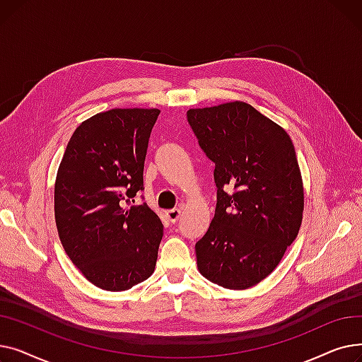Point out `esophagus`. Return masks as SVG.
Masks as SVG:
<instances>
[{"instance_id": "1", "label": "esophagus", "mask_w": 362, "mask_h": 362, "mask_svg": "<svg viewBox=\"0 0 362 362\" xmlns=\"http://www.w3.org/2000/svg\"><path fill=\"white\" fill-rule=\"evenodd\" d=\"M165 217L171 221V223H176L180 217V210L179 208H173V210H168L165 211Z\"/></svg>"}]
</instances>
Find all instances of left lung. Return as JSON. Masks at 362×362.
Segmentation results:
<instances>
[{
  "instance_id": "obj_1",
  "label": "left lung",
  "mask_w": 362,
  "mask_h": 362,
  "mask_svg": "<svg viewBox=\"0 0 362 362\" xmlns=\"http://www.w3.org/2000/svg\"><path fill=\"white\" fill-rule=\"evenodd\" d=\"M187 122L214 164L217 206L195 245L199 273L243 291L264 280L296 239L303 183L291 136L243 101L191 108Z\"/></svg>"
}]
</instances>
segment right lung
I'll list each match as a JSON object with an SVG mask.
<instances>
[{
	"mask_svg": "<svg viewBox=\"0 0 362 362\" xmlns=\"http://www.w3.org/2000/svg\"><path fill=\"white\" fill-rule=\"evenodd\" d=\"M158 108H112L76 127L54 186L63 248L95 286L122 292L156 270L163 224L146 204L144 163Z\"/></svg>",
	"mask_w": 362,
	"mask_h": 362,
	"instance_id": "1",
	"label": "right lung"
}]
</instances>
